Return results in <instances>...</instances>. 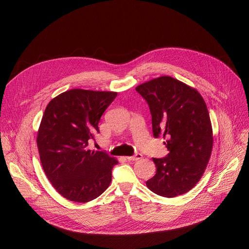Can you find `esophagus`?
Listing matches in <instances>:
<instances>
[{
	"instance_id": "obj_1",
	"label": "esophagus",
	"mask_w": 249,
	"mask_h": 249,
	"mask_svg": "<svg viewBox=\"0 0 249 249\" xmlns=\"http://www.w3.org/2000/svg\"><path fill=\"white\" fill-rule=\"evenodd\" d=\"M126 159H127L128 160H139L142 159V154L137 153V154H135V155H133V156H127Z\"/></svg>"
}]
</instances>
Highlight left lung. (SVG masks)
I'll return each instance as SVG.
<instances>
[{"label": "left lung", "mask_w": 249, "mask_h": 249, "mask_svg": "<svg viewBox=\"0 0 249 249\" xmlns=\"http://www.w3.org/2000/svg\"><path fill=\"white\" fill-rule=\"evenodd\" d=\"M146 100L152 133L162 136L169 153L152 159L156 174L146 181L156 195L174 198L191 191L204 175L213 148V130L207 105L195 88L162 75L136 87Z\"/></svg>", "instance_id": "1"}]
</instances>
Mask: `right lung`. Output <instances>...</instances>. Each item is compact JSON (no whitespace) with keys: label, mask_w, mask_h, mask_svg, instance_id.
<instances>
[{"label":"right lung","mask_w":249,"mask_h":249,"mask_svg":"<svg viewBox=\"0 0 249 249\" xmlns=\"http://www.w3.org/2000/svg\"><path fill=\"white\" fill-rule=\"evenodd\" d=\"M116 91L72 89L52 99L37 132L43 171L63 198L87 203L108 189L117 159L88 148Z\"/></svg>","instance_id":"obj_1"}]
</instances>
